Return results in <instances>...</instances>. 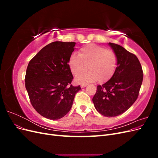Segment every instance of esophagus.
<instances>
[{
  "mask_svg": "<svg viewBox=\"0 0 158 158\" xmlns=\"http://www.w3.org/2000/svg\"><path fill=\"white\" fill-rule=\"evenodd\" d=\"M87 85H88V84H83L81 85V88H85V86H87Z\"/></svg>",
  "mask_w": 158,
  "mask_h": 158,
  "instance_id": "34e87169",
  "label": "esophagus"
}]
</instances>
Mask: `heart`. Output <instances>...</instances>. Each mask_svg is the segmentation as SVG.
<instances>
[{"label":"heart","mask_w":158,"mask_h":158,"mask_svg":"<svg viewBox=\"0 0 158 158\" xmlns=\"http://www.w3.org/2000/svg\"><path fill=\"white\" fill-rule=\"evenodd\" d=\"M118 58L114 51L95 44L85 46L74 53L69 60V66L74 75L78 76L87 70L88 73L76 78V82L85 83L99 80L106 82L117 70ZM88 66L87 67V66Z\"/></svg>","instance_id":"b5f03b06"}]
</instances>
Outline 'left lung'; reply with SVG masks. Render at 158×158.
<instances>
[{
	"label": "left lung",
	"instance_id": "obj_1",
	"mask_svg": "<svg viewBox=\"0 0 158 158\" xmlns=\"http://www.w3.org/2000/svg\"><path fill=\"white\" fill-rule=\"evenodd\" d=\"M118 58L117 70L106 83L99 85L92 99L102 115L113 117L125 112L136 102L143 80V71L137 56L124 47L109 43Z\"/></svg>",
	"mask_w": 158,
	"mask_h": 158
}]
</instances>
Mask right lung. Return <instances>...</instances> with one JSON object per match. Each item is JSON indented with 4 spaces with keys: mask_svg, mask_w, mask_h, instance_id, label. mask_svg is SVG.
<instances>
[{
    "mask_svg": "<svg viewBox=\"0 0 158 158\" xmlns=\"http://www.w3.org/2000/svg\"><path fill=\"white\" fill-rule=\"evenodd\" d=\"M74 42H52L32 58L25 76L30 102L41 116L51 120L64 117L73 106L80 85L71 84L73 76L69 60Z\"/></svg>",
    "mask_w": 158,
    "mask_h": 158,
    "instance_id": "obj_1",
    "label": "right lung"
}]
</instances>
